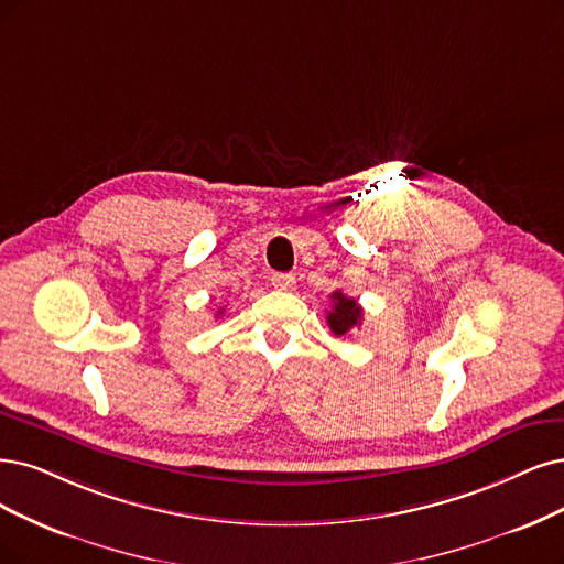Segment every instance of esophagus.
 <instances>
[{"instance_id":"esophagus-1","label":"esophagus","mask_w":564,"mask_h":564,"mask_svg":"<svg viewBox=\"0 0 564 564\" xmlns=\"http://www.w3.org/2000/svg\"><path fill=\"white\" fill-rule=\"evenodd\" d=\"M271 285H274L276 290H283V293H288V290H295L297 281L293 274H274L271 276Z\"/></svg>"}]
</instances>
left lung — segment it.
Listing matches in <instances>:
<instances>
[{"instance_id": "left-lung-1", "label": "left lung", "mask_w": 564, "mask_h": 564, "mask_svg": "<svg viewBox=\"0 0 564 564\" xmlns=\"http://www.w3.org/2000/svg\"><path fill=\"white\" fill-rule=\"evenodd\" d=\"M360 321H362V306L356 300L346 297L341 290L332 293V308L327 311V325L337 337L348 335L352 327L360 325Z\"/></svg>"}]
</instances>
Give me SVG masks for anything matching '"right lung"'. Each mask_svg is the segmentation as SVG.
I'll return each instance as SVG.
<instances>
[{"instance_id":"add662e5","label":"right lung","mask_w":564,"mask_h":564,"mask_svg":"<svg viewBox=\"0 0 564 564\" xmlns=\"http://www.w3.org/2000/svg\"><path fill=\"white\" fill-rule=\"evenodd\" d=\"M218 314H223V311H218Z\"/></svg>"}]
</instances>
